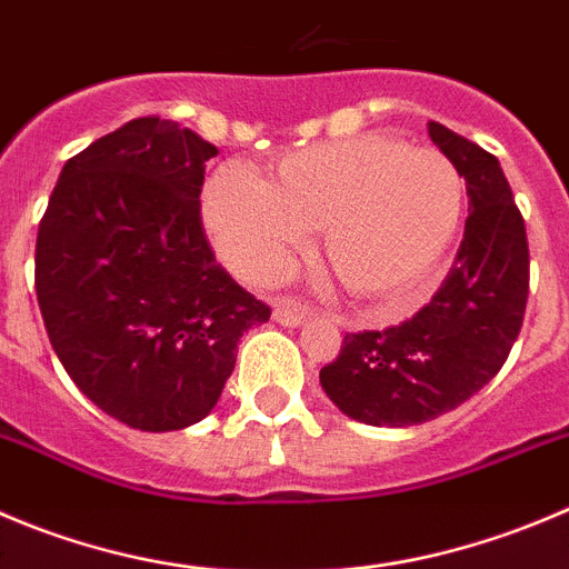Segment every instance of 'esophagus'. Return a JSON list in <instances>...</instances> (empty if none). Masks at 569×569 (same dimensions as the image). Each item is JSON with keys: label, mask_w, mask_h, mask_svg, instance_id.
<instances>
[{"label": "esophagus", "mask_w": 569, "mask_h": 569, "mask_svg": "<svg viewBox=\"0 0 569 569\" xmlns=\"http://www.w3.org/2000/svg\"><path fill=\"white\" fill-rule=\"evenodd\" d=\"M273 318L281 323V327H301V323L310 318V307L299 305L296 299H281L279 305H276Z\"/></svg>", "instance_id": "34e87169"}]
</instances>
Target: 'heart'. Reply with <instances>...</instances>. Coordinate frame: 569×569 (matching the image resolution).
<instances>
[{"label": "heart", "instance_id": "b5f03b06", "mask_svg": "<svg viewBox=\"0 0 569 569\" xmlns=\"http://www.w3.org/2000/svg\"><path fill=\"white\" fill-rule=\"evenodd\" d=\"M463 214V178L432 148L357 137L296 150L268 183L223 164L203 218L234 270L279 279L310 231L338 281L360 299H399L436 268Z\"/></svg>", "mask_w": 569, "mask_h": 569}]
</instances>
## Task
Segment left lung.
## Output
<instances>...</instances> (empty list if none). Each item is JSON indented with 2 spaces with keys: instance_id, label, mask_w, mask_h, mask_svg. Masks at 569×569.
Returning a JSON list of instances; mask_svg holds the SVG:
<instances>
[{
  "instance_id": "8db88e82",
  "label": "left lung",
  "mask_w": 569,
  "mask_h": 569,
  "mask_svg": "<svg viewBox=\"0 0 569 569\" xmlns=\"http://www.w3.org/2000/svg\"><path fill=\"white\" fill-rule=\"evenodd\" d=\"M427 131L467 181L472 212L456 262L413 318L346 332L321 369L327 397L375 427L421 425L467 402L502 369L528 305V234L500 161L438 122Z\"/></svg>"
}]
</instances>
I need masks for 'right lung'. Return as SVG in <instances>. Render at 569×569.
Returning <instances> with one entry per match:
<instances>
[{"label": "right lung", "mask_w": 569, "mask_h": 569, "mask_svg": "<svg viewBox=\"0 0 569 569\" xmlns=\"http://www.w3.org/2000/svg\"><path fill=\"white\" fill-rule=\"evenodd\" d=\"M218 148L139 117L63 164L38 223L36 296L74 386L148 432L218 405L237 343L270 307L214 259L200 187Z\"/></svg>", "instance_id": "obj_1"}]
</instances>
